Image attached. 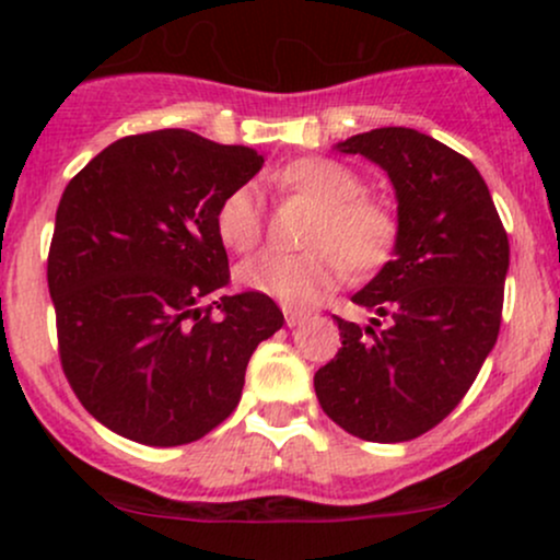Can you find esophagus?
Here are the masks:
<instances>
[{"label":"esophagus","instance_id":"1","mask_svg":"<svg viewBox=\"0 0 560 560\" xmlns=\"http://www.w3.org/2000/svg\"><path fill=\"white\" fill-rule=\"evenodd\" d=\"M284 318H287L289 329H292V326H298L305 320V311H298V307H284Z\"/></svg>","mask_w":560,"mask_h":560}]
</instances>
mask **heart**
Wrapping results in <instances>:
<instances>
[{
	"label": "heart",
	"mask_w": 560,
	"mask_h": 560,
	"mask_svg": "<svg viewBox=\"0 0 560 560\" xmlns=\"http://www.w3.org/2000/svg\"><path fill=\"white\" fill-rule=\"evenodd\" d=\"M281 191L305 197L318 208L307 247L311 253H262L236 268L249 292L284 305H313L347 276L378 271L392 258L400 234L395 210L384 199L363 195V182L334 158H298L271 173ZM215 234L231 253H253L262 240V210L255 186L231 189L215 208Z\"/></svg>",
	"instance_id": "b5f03b06"
}]
</instances>
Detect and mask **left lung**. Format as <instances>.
<instances>
[{"label": "left lung", "mask_w": 560, "mask_h": 560, "mask_svg": "<svg viewBox=\"0 0 560 560\" xmlns=\"http://www.w3.org/2000/svg\"><path fill=\"white\" fill-rule=\"evenodd\" d=\"M337 150L387 171L400 234L395 260L352 294L374 318H337L342 347L313 384L345 432L408 442L464 400L498 342L508 234L471 160L427 133L374 128Z\"/></svg>", "instance_id": "8db88e82"}]
</instances>
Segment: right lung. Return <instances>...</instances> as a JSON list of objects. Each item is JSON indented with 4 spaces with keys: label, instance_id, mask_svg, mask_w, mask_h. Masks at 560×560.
I'll return each mask as SVG.
<instances>
[{
    "label": "right lung",
    "instance_id": "1",
    "mask_svg": "<svg viewBox=\"0 0 560 560\" xmlns=\"http://www.w3.org/2000/svg\"><path fill=\"white\" fill-rule=\"evenodd\" d=\"M260 168L249 147L163 128L113 141L62 191L47 260L57 350L110 432L186 445L240 405L255 347L284 316L258 292L207 305L229 287L213 218Z\"/></svg>",
    "mask_w": 560,
    "mask_h": 560
}]
</instances>
